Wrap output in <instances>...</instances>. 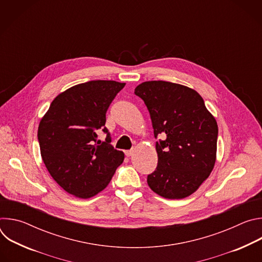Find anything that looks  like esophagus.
Segmentation results:
<instances>
[{"instance_id":"34e87169","label":"esophagus","mask_w":262,"mask_h":262,"mask_svg":"<svg viewBox=\"0 0 262 262\" xmlns=\"http://www.w3.org/2000/svg\"><path fill=\"white\" fill-rule=\"evenodd\" d=\"M134 155V150H126L125 151V156L126 157H132Z\"/></svg>"}]
</instances>
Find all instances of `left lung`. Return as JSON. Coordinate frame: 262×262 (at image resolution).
Wrapping results in <instances>:
<instances>
[{
  "instance_id": "obj_1",
  "label": "left lung",
  "mask_w": 262,
  "mask_h": 262,
  "mask_svg": "<svg viewBox=\"0 0 262 262\" xmlns=\"http://www.w3.org/2000/svg\"><path fill=\"white\" fill-rule=\"evenodd\" d=\"M135 94L146 104L157 142L158 167L147 176L155 193L167 199H182L195 193L210 175L216 159L217 124L203 98L192 88L149 81Z\"/></svg>"
}]
</instances>
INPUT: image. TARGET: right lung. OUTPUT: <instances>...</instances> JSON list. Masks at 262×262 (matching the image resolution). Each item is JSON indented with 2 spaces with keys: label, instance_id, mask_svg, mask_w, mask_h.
I'll return each instance as SVG.
<instances>
[{
  "label": "right lung",
  "instance_id": "obj_1",
  "mask_svg": "<svg viewBox=\"0 0 262 262\" xmlns=\"http://www.w3.org/2000/svg\"><path fill=\"white\" fill-rule=\"evenodd\" d=\"M125 83L90 81L60 93L41 118L38 133L42 161L54 180L78 198L104 190L124 154L112 146L105 113ZM99 129L107 133L97 140Z\"/></svg>",
  "mask_w": 262,
  "mask_h": 262
}]
</instances>
